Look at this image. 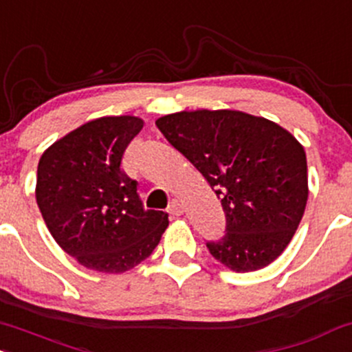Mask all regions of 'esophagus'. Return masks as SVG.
<instances>
[{"label": "esophagus", "mask_w": 352, "mask_h": 352, "mask_svg": "<svg viewBox=\"0 0 352 352\" xmlns=\"http://www.w3.org/2000/svg\"><path fill=\"white\" fill-rule=\"evenodd\" d=\"M168 214L170 215H182L184 214V204L180 202V200H177V199H173L172 202H170V206H168Z\"/></svg>", "instance_id": "1"}]
</instances>
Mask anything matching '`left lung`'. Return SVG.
Segmentation results:
<instances>
[{
    "mask_svg": "<svg viewBox=\"0 0 352 352\" xmlns=\"http://www.w3.org/2000/svg\"><path fill=\"white\" fill-rule=\"evenodd\" d=\"M173 148L206 177L226 212V235L207 242L235 272L269 265L284 252L307 204V160L292 133L237 110H195L155 122Z\"/></svg>",
    "mask_w": 352,
    "mask_h": 352,
    "instance_id": "obj_1",
    "label": "left lung"
}]
</instances>
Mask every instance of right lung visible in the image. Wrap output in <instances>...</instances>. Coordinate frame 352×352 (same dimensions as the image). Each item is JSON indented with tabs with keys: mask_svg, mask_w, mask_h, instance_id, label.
I'll list each match as a JSON object with an SVG mask.
<instances>
[{
	"mask_svg": "<svg viewBox=\"0 0 352 352\" xmlns=\"http://www.w3.org/2000/svg\"><path fill=\"white\" fill-rule=\"evenodd\" d=\"M144 129L132 115L87 122L45 150L36 204L56 244L83 267L122 274L145 261L168 227V214L145 210L122 157Z\"/></svg>",
	"mask_w": 352,
	"mask_h": 352,
	"instance_id": "add662e5",
	"label": "right lung"
}]
</instances>
